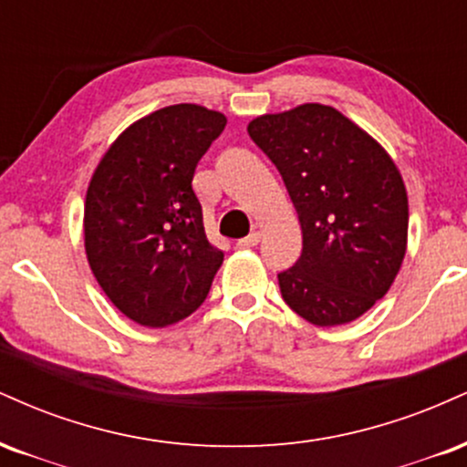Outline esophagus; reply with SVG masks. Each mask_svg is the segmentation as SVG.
Here are the masks:
<instances>
[{"label":"esophagus","instance_id":"34e87169","mask_svg":"<svg viewBox=\"0 0 467 467\" xmlns=\"http://www.w3.org/2000/svg\"><path fill=\"white\" fill-rule=\"evenodd\" d=\"M260 238H262V234L260 232H254V234L246 235V238L238 240V243H235V246H238V249H251V246H255L257 243H260Z\"/></svg>","mask_w":467,"mask_h":467}]
</instances>
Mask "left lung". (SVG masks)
Wrapping results in <instances>:
<instances>
[{"mask_svg": "<svg viewBox=\"0 0 467 467\" xmlns=\"http://www.w3.org/2000/svg\"><path fill=\"white\" fill-rule=\"evenodd\" d=\"M297 210L304 249L277 275L286 304L315 326H343L387 295L407 254L402 174L371 135L326 104L251 119Z\"/></svg>", "mask_w": 467, "mask_h": 467, "instance_id": "8db88e82", "label": "left lung"}]
</instances>
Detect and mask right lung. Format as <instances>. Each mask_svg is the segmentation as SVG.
Wrapping results in <instances>:
<instances>
[{
    "mask_svg": "<svg viewBox=\"0 0 467 467\" xmlns=\"http://www.w3.org/2000/svg\"><path fill=\"white\" fill-rule=\"evenodd\" d=\"M224 124L223 113L199 104L159 109L113 141L89 181L87 260L115 308L140 326L190 317L223 265L192 179Z\"/></svg>",
    "mask_w": 467,
    "mask_h": 467,
    "instance_id": "1",
    "label": "right lung"
}]
</instances>
